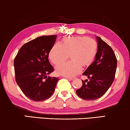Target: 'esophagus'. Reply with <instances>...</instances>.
<instances>
[{
    "label": "esophagus",
    "instance_id": "obj_1",
    "mask_svg": "<svg viewBox=\"0 0 130 130\" xmlns=\"http://www.w3.org/2000/svg\"><path fill=\"white\" fill-rule=\"evenodd\" d=\"M66 78H67L68 79H69V81H72L73 79H74V78H72V77H68V76H65Z\"/></svg>",
    "mask_w": 130,
    "mask_h": 130
}]
</instances>
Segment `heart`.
I'll return each mask as SVG.
<instances>
[{
  "mask_svg": "<svg viewBox=\"0 0 130 130\" xmlns=\"http://www.w3.org/2000/svg\"><path fill=\"white\" fill-rule=\"evenodd\" d=\"M97 51V43L86 36H72L63 39L62 44L56 43L49 52V58L58 65L67 60L70 54L71 61L56 68L58 74L73 76L79 73L82 66L87 67L94 60Z\"/></svg>",
  "mask_w": 130,
  "mask_h": 130,
  "instance_id": "obj_1",
  "label": "heart"
}]
</instances>
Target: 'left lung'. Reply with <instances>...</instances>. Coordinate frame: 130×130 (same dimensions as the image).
I'll list each match as a JSON object with an SVG mask.
<instances>
[{
  "instance_id": "8db88e82",
  "label": "left lung",
  "mask_w": 130,
  "mask_h": 130,
  "mask_svg": "<svg viewBox=\"0 0 130 130\" xmlns=\"http://www.w3.org/2000/svg\"><path fill=\"white\" fill-rule=\"evenodd\" d=\"M98 49L95 61L83 75L89 80L83 81V85L76 91L80 98L94 100L101 98L112 85L116 75L117 61L114 51L99 36L96 37Z\"/></svg>"
}]
</instances>
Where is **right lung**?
I'll return each mask as SVG.
<instances>
[{"instance_id":"right-lung-1","label":"right lung","mask_w":130,"mask_h":130,"mask_svg":"<svg viewBox=\"0 0 130 130\" xmlns=\"http://www.w3.org/2000/svg\"><path fill=\"white\" fill-rule=\"evenodd\" d=\"M56 35L42 36L28 42L14 59L16 83L23 94L34 101H43L54 94L58 80L47 76L54 71L48 60Z\"/></svg>"}]
</instances>
